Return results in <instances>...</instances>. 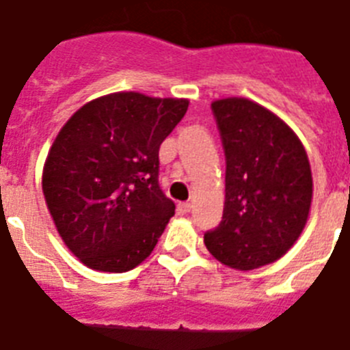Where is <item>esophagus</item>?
<instances>
[{
  "instance_id": "1",
  "label": "esophagus",
  "mask_w": 350,
  "mask_h": 350,
  "mask_svg": "<svg viewBox=\"0 0 350 350\" xmlns=\"http://www.w3.org/2000/svg\"><path fill=\"white\" fill-rule=\"evenodd\" d=\"M191 204L189 202H182V204H178L177 206V211H178V215H187L189 211H191Z\"/></svg>"
}]
</instances>
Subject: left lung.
I'll return each mask as SVG.
<instances>
[{"instance_id":"1","label":"left lung","mask_w":350,"mask_h":350,"mask_svg":"<svg viewBox=\"0 0 350 350\" xmlns=\"http://www.w3.org/2000/svg\"><path fill=\"white\" fill-rule=\"evenodd\" d=\"M211 107L227 170L224 216L204 243L225 267L247 272L282 258L304 230L313 198L310 159L267 107L236 96Z\"/></svg>"}]
</instances>
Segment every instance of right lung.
<instances>
[{
  "instance_id": "add662e5",
  "label": "right lung",
  "mask_w": 350,
  "mask_h": 350,
  "mask_svg": "<svg viewBox=\"0 0 350 350\" xmlns=\"http://www.w3.org/2000/svg\"><path fill=\"white\" fill-rule=\"evenodd\" d=\"M187 105L186 98L112 92L60 129L42 193L60 238L85 267L129 272L152 254L175 215L159 187V146Z\"/></svg>"
}]
</instances>
